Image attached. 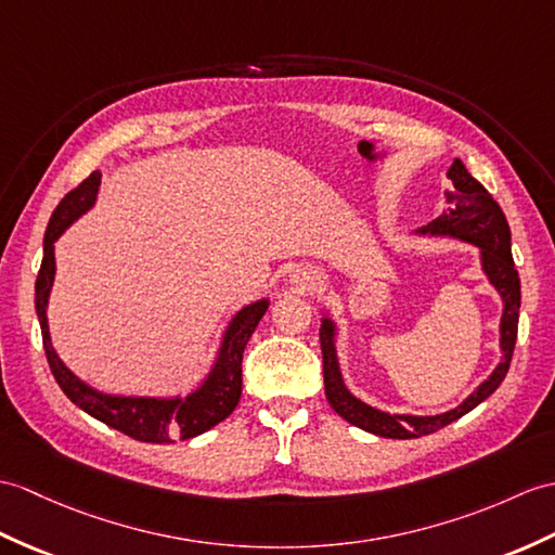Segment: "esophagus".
I'll list each match as a JSON object with an SVG mask.
<instances>
[{
    "label": "esophagus",
    "mask_w": 555,
    "mask_h": 555,
    "mask_svg": "<svg viewBox=\"0 0 555 555\" xmlns=\"http://www.w3.org/2000/svg\"><path fill=\"white\" fill-rule=\"evenodd\" d=\"M293 279H295V283H300L305 291H312V288L319 286V276H314L312 272H300V274H295Z\"/></svg>",
    "instance_id": "esophagus-1"
}]
</instances>
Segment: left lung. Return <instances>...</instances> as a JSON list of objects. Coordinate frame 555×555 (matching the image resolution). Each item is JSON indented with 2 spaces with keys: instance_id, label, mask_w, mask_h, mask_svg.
<instances>
[{
  "instance_id": "8db88e82",
  "label": "left lung",
  "mask_w": 555,
  "mask_h": 555,
  "mask_svg": "<svg viewBox=\"0 0 555 555\" xmlns=\"http://www.w3.org/2000/svg\"><path fill=\"white\" fill-rule=\"evenodd\" d=\"M447 179L452 182V191L447 193V210L433 219L428 227H423V234H447L461 241L475 243L482 248V267L489 281L504 298V317H501V357L499 366L494 369L478 390H475L461 406L447 411L440 416H390L385 411L373 409L364 402H359L354 395L347 392L345 383L340 378L338 359H336V345H333V324L324 319L319 328L321 340V354H324V385H326V399L338 416L347 423L357 425L366 433L392 437V440H411V437H423L437 433L444 425L454 423L463 414H468L480 402L492 395L501 380L506 378L515 338H518V317H520V276L515 269L513 255H511V229L504 212H501L499 203L492 198L478 179L470 177V172L463 167L461 160H454L449 167Z\"/></svg>"
}]
</instances>
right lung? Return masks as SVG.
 I'll use <instances>...</instances> for the list:
<instances>
[{"label": "right lung", "mask_w": 555, "mask_h": 555, "mask_svg": "<svg viewBox=\"0 0 555 555\" xmlns=\"http://www.w3.org/2000/svg\"><path fill=\"white\" fill-rule=\"evenodd\" d=\"M99 172L89 175L80 186H75L66 198L59 203L49 219L47 234H44V257L40 274L35 281V309L37 319H40L42 328V345L51 373L59 383V388L66 392L73 404L87 411L89 416L111 425V428L120 430L125 435L134 437L139 442H153L165 444L172 440H189L212 425L224 421L231 411L236 409L241 399V362L243 350L253 336L255 326L260 324L262 314L267 312V300L253 302L243 307L241 312L231 321V326L224 336L222 350H219L217 364L212 373L196 392H191L186 399H146V397H111L101 395L89 388L80 378H75L66 369V364L56 357L54 347L49 340V326H47V300L51 283H54V241L73 224V219L80 217L85 210L92 208L99 189Z\"/></svg>", "instance_id": "obj_1"}]
</instances>
